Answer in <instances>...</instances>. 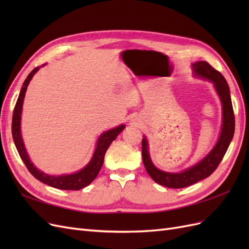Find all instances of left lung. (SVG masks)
Returning <instances> with one entry per match:
<instances>
[{
	"label": "left lung",
	"mask_w": 249,
	"mask_h": 249,
	"mask_svg": "<svg viewBox=\"0 0 249 249\" xmlns=\"http://www.w3.org/2000/svg\"><path fill=\"white\" fill-rule=\"evenodd\" d=\"M191 66L194 77L213 83L221 102V131L214 147L205 158H202L193 166L179 172H168L155 166L149 156L148 141L145 136L142 139V160L149 177L159 185L167 188H175V189L193 185L212 175L227 153L233 137V133H235V115H233L231 91L227 80L219 71L214 70L206 61L195 62Z\"/></svg>",
	"instance_id": "left-lung-1"
}]
</instances>
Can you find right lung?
Wrapping results in <instances>:
<instances>
[{"mask_svg":"<svg viewBox=\"0 0 249 249\" xmlns=\"http://www.w3.org/2000/svg\"><path fill=\"white\" fill-rule=\"evenodd\" d=\"M41 66L36 67V69H34L31 72L29 73V76L25 80L24 84H22L18 102L16 104V107H14L13 117H12V137H13L14 144L17 146V149L21 158L22 162L25 163L28 170L31 172V175L34 178L40 180V182H42L43 184H47L51 187L57 188V189L80 190L82 188L91 184L92 180L97 177V175H99V172L104 163L105 154H106L108 147L110 146L112 141L115 140L118 135L124 130L125 125L120 124L116 127H113V129L101 134V136L96 141V146H95L91 160L88 162V164L84 168H82L77 172L71 173V175L51 176V175H47V173H44L43 171H40L39 169H37L35 167V165L31 162V160H30V157L26 150L25 143L21 137L20 120H21L22 104H24V99H25V94L27 91L28 85L30 81H31L32 78L34 77V74L39 71Z\"/></svg>","mask_w":249,"mask_h":249,"instance_id":"right-lung-1","label":"right lung"}]
</instances>
